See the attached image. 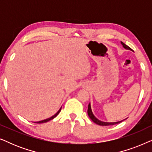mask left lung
<instances>
[{
  "mask_svg": "<svg viewBox=\"0 0 152 152\" xmlns=\"http://www.w3.org/2000/svg\"><path fill=\"white\" fill-rule=\"evenodd\" d=\"M121 44L122 45V46L124 47V48H125L126 50H132V48H130L128 45H126V44H124L123 42L121 41ZM88 115L89 116V118H91V120H93V122H95V124H98V125H101V126H109V125H113V124H119L120 122L123 121V120H121V121L119 122H102L101 120H99L97 119V118L95 117V116L93 115L92 110H91V104H89L88 107Z\"/></svg>",
  "mask_w": 152,
  "mask_h": 152,
  "instance_id": "1",
  "label": "left lung"
}]
</instances>
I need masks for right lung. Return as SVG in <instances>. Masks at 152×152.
I'll return each instance as SVG.
<instances>
[{"instance_id":"1","label":"right lung","mask_w":152,"mask_h":152,"mask_svg":"<svg viewBox=\"0 0 152 152\" xmlns=\"http://www.w3.org/2000/svg\"><path fill=\"white\" fill-rule=\"evenodd\" d=\"M61 107L60 108V109L59 110V111H58L57 112V113L56 114H55V115H54L53 116H52L51 118H48V119H45V120H41V121H39V122H35V123H38V124H41V123H44V122H48V121H50V120H53V119H54V118H55L56 116H57L58 114L59 113V112L61 111Z\"/></svg>"}]
</instances>
